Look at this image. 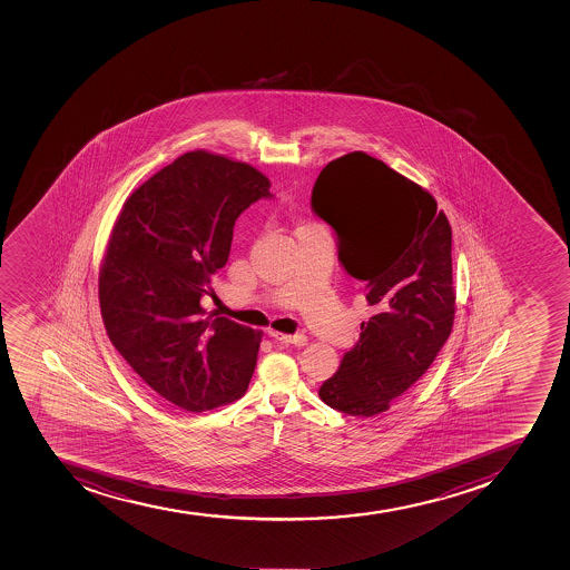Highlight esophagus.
<instances>
[{"label":"esophagus","mask_w":570,"mask_h":570,"mask_svg":"<svg viewBox=\"0 0 570 570\" xmlns=\"http://www.w3.org/2000/svg\"><path fill=\"white\" fill-rule=\"evenodd\" d=\"M269 336L273 340H277V342L286 343V345H295V347H304L306 343H308V337L304 336V334H278V332H269Z\"/></svg>","instance_id":"1"}]
</instances>
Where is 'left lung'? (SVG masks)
Returning <instances> with one entry per match:
<instances>
[{
	"label": "left lung",
	"mask_w": 570,
	"mask_h": 570,
	"mask_svg": "<svg viewBox=\"0 0 570 570\" xmlns=\"http://www.w3.org/2000/svg\"><path fill=\"white\" fill-rule=\"evenodd\" d=\"M312 208L334 228L337 258L374 312L321 401L373 417L426 373L452 332V228L429 191L364 151L326 164Z\"/></svg>",
	"instance_id": "1"
}]
</instances>
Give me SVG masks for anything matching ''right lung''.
<instances>
[{
	"label": "right lung",
	"mask_w": 570,
	"mask_h": 570,
	"mask_svg": "<svg viewBox=\"0 0 570 570\" xmlns=\"http://www.w3.org/2000/svg\"><path fill=\"white\" fill-rule=\"evenodd\" d=\"M269 179L249 164L185 153L136 188L99 269V306L116 351L158 395L202 413L244 395L262 332L202 297L228 261L234 223Z\"/></svg>",
	"instance_id": "1"
}]
</instances>
